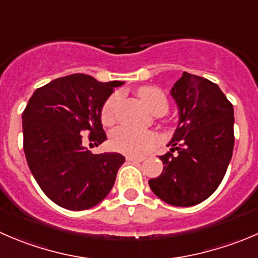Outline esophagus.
<instances>
[{"instance_id": "1", "label": "esophagus", "mask_w": 258, "mask_h": 258, "mask_svg": "<svg viewBox=\"0 0 258 258\" xmlns=\"http://www.w3.org/2000/svg\"><path fill=\"white\" fill-rule=\"evenodd\" d=\"M126 159H127V161H132V162H141V161H144L145 157H141V156H127Z\"/></svg>"}]
</instances>
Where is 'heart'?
I'll return each mask as SVG.
<instances>
[{"instance_id":"b5f03b06","label":"heart","mask_w":258,"mask_h":258,"mask_svg":"<svg viewBox=\"0 0 258 258\" xmlns=\"http://www.w3.org/2000/svg\"><path fill=\"white\" fill-rule=\"evenodd\" d=\"M140 98L144 101L147 108L155 114L161 116L169 109V101L164 92L154 86H145L137 91ZM119 104V94L114 93L104 102L101 112L102 123L111 126L116 121L117 108ZM156 137L152 132L134 131L127 127H118L113 130L109 137L112 149L127 155H141L154 146Z\"/></svg>"}]
</instances>
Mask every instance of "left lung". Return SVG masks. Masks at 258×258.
<instances>
[{"label":"left lung","instance_id":"left-lung-1","mask_svg":"<svg viewBox=\"0 0 258 258\" xmlns=\"http://www.w3.org/2000/svg\"><path fill=\"white\" fill-rule=\"evenodd\" d=\"M179 123L161 175L149 180L154 194L175 207H191L213 194L234 146L233 106L213 82L184 72L171 88Z\"/></svg>","mask_w":258,"mask_h":258}]
</instances>
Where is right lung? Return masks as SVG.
<instances>
[{
  "mask_svg": "<svg viewBox=\"0 0 258 258\" xmlns=\"http://www.w3.org/2000/svg\"><path fill=\"white\" fill-rule=\"evenodd\" d=\"M122 84L72 74L37 88L22 112L27 165L45 196L61 208H92L114 185L124 157L117 152L92 154L83 135L89 134L96 146L106 141L102 107Z\"/></svg>",
  "mask_w": 258,
  "mask_h": 258,
  "instance_id": "1",
  "label": "right lung"
}]
</instances>
